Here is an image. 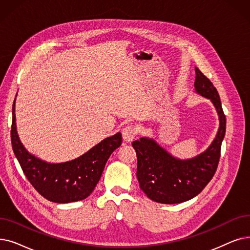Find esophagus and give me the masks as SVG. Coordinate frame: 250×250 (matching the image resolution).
<instances>
[{
    "mask_svg": "<svg viewBox=\"0 0 250 250\" xmlns=\"http://www.w3.org/2000/svg\"><path fill=\"white\" fill-rule=\"evenodd\" d=\"M137 128L133 125H127L123 129V138L125 142H131L137 135Z\"/></svg>",
    "mask_w": 250,
    "mask_h": 250,
    "instance_id": "1",
    "label": "esophagus"
}]
</instances>
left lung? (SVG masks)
<instances>
[{
  "instance_id": "8db88e82",
  "label": "left lung",
  "mask_w": 250,
  "mask_h": 250,
  "mask_svg": "<svg viewBox=\"0 0 250 250\" xmlns=\"http://www.w3.org/2000/svg\"><path fill=\"white\" fill-rule=\"evenodd\" d=\"M195 90L214 105L220 118L219 131L203 153L186 160L173 157L153 139L143 137L134 141L132 145L138 159L137 178L140 188L155 202L175 204L192 199L210 182L218 168L226 134V116L212 83L198 68H195Z\"/></svg>"
}]
</instances>
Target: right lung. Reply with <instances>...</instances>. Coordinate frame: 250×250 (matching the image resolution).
<instances>
[{"mask_svg":"<svg viewBox=\"0 0 250 250\" xmlns=\"http://www.w3.org/2000/svg\"><path fill=\"white\" fill-rule=\"evenodd\" d=\"M122 142V134L117 133L78 158L61 164H49L30 154L20 142L16 129L15 100L13 102L11 143L14 154L29 183L42 197L52 202L69 203L90 196L102 176L108 158Z\"/></svg>","mask_w":250,"mask_h":250,"instance_id":"add662e5","label":"right lung"}]
</instances>
